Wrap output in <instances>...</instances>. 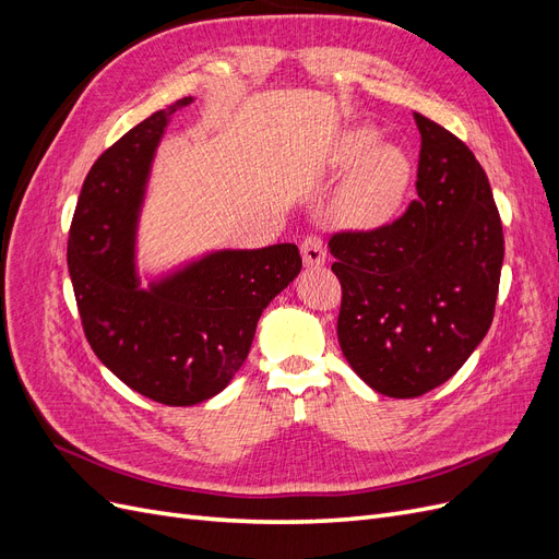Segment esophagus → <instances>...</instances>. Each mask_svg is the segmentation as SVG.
<instances>
[{
  "mask_svg": "<svg viewBox=\"0 0 559 559\" xmlns=\"http://www.w3.org/2000/svg\"><path fill=\"white\" fill-rule=\"evenodd\" d=\"M300 253H302V261H306L308 267L324 265V261H326L324 240L317 238V235H308V238L300 242Z\"/></svg>",
  "mask_w": 559,
  "mask_h": 559,
  "instance_id": "obj_1",
  "label": "esophagus"
}]
</instances>
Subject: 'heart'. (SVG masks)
<instances>
[{"label": "heart", "mask_w": 559, "mask_h": 559, "mask_svg": "<svg viewBox=\"0 0 559 559\" xmlns=\"http://www.w3.org/2000/svg\"><path fill=\"white\" fill-rule=\"evenodd\" d=\"M376 130L354 128L345 132L333 151V165L349 175L341 205L354 224L373 226L384 222L403 200L411 181V163L396 146H377Z\"/></svg>", "instance_id": "b5f03b06"}]
</instances>
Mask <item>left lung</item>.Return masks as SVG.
Returning <instances> with one entry per match:
<instances>
[{
  "instance_id": "1",
  "label": "left lung",
  "mask_w": 559,
  "mask_h": 559,
  "mask_svg": "<svg viewBox=\"0 0 559 559\" xmlns=\"http://www.w3.org/2000/svg\"><path fill=\"white\" fill-rule=\"evenodd\" d=\"M421 134L417 200L396 222L333 233L343 286L337 341L368 386L415 399L450 380L495 319L503 230L473 151L431 118Z\"/></svg>"
}]
</instances>
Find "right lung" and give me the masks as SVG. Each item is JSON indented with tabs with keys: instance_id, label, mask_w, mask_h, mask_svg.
Instances as JSON below:
<instances>
[{
	"instance_id": "1",
	"label": "right lung",
	"mask_w": 559,
	"mask_h": 559,
	"mask_svg": "<svg viewBox=\"0 0 559 559\" xmlns=\"http://www.w3.org/2000/svg\"><path fill=\"white\" fill-rule=\"evenodd\" d=\"M151 114L97 158L76 202L67 267L97 359L163 405L216 396L242 368L261 312L300 273L296 245L207 253L148 289L134 273V233L151 160L170 116Z\"/></svg>"
}]
</instances>
